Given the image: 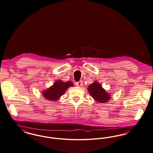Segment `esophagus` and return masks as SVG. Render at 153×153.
<instances>
[{
  "label": "esophagus",
  "mask_w": 153,
  "mask_h": 153,
  "mask_svg": "<svg viewBox=\"0 0 153 153\" xmlns=\"http://www.w3.org/2000/svg\"><path fill=\"white\" fill-rule=\"evenodd\" d=\"M82 81H79V82H76V86H81L82 85Z\"/></svg>",
  "instance_id": "34e87169"
}]
</instances>
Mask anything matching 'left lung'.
Segmentation results:
<instances>
[{"label":"left lung","mask_w":153,"mask_h":153,"mask_svg":"<svg viewBox=\"0 0 153 153\" xmlns=\"http://www.w3.org/2000/svg\"><path fill=\"white\" fill-rule=\"evenodd\" d=\"M88 91L93 99L98 102L105 103L110 100V94L106 92L102 85L97 81H94L89 86Z\"/></svg>","instance_id":"1"}]
</instances>
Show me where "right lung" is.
Returning a JSON list of instances; mask_svg holds the SVG:
<instances>
[{"label": "right lung", "mask_w": 153, "mask_h": 153, "mask_svg": "<svg viewBox=\"0 0 153 153\" xmlns=\"http://www.w3.org/2000/svg\"><path fill=\"white\" fill-rule=\"evenodd\" d=\"M73 86L74 84L71 81L65 82L61 80H57L53 85L44 91L42 93L43 96L47 100L55 101L58 100L64 94L68 88Z\"/></svg>", "instance_id": "obj_1"}]
</instances>
